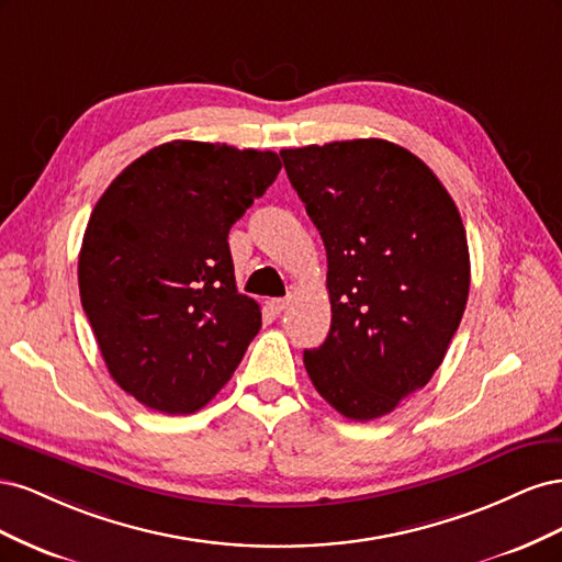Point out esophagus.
Segmentation results:
<instances>
[{"label":"esophagus","instance_id":"34e87169","mask_svg":"<svg viewBox=\"0 0 562 562\" xmlns=\"http://www.w3.org/2000/svg\"><path fill=\"white\" fill-rule=\"evenodd\" d=\"M288 304H291V297H277V300H269V307H271V312H277V314L285 312V310H288Z\"/></svg>","mask_w":562,"mask_h":562}]
</instances>
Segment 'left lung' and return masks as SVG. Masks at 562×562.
Returning <instances> with one entry per match:
<instances>
[{
    "label": "left lung",
    "mask_w": 562,
    "mask_h": 562,
    "mask_svg": "<svg viewBox=\"0 0 562 562\" xmlns=\"http://www.w3.org/2000/svg\"><path fill=\"white\" fill-rule=\"evenodd\" d=\"M328 255L330 333L304 368L339 415L378 419L443 363L471 265L462 217L431 168L380 138L281 149Z\"/></svg>",
    "instance_id": "obj_1"
}]
</instances>
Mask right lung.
<instances>
[{"label":"right lung","mask_w":562,"mask_h":562,"mask_svg":"<svg viewBox=\"0 0 562 562\" xmlns=\"http://www.w3.org/2000/svg\"><path fill=\"white\" fill-rule=\"evenodd\" d=\"M274 151L173 140L98 199L79 250V295L114 382L166 415L201 411L262 326L236 291L227 236L277 180Z\"/></svg>","instance_id":"obj_1"}]
</instances>
